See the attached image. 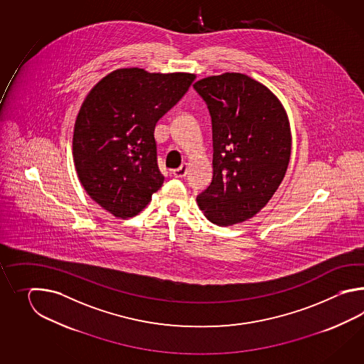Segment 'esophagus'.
Instances as JSON below:
<instances>
[{
	"instance_id": "34e87169",
	"label": "esophagus",
	"mask_w": 364,
	"mask_h": 364,
	"mask_svg": "<svg viewBox=\"0 0 364 364\" xmlns=\"http://www.w3.org/2000/svg\"><path fill=\"white\" fill-rule=\"evenodd\" d=\"M187 169H188L187 164L183 163L181 166H179V168L173 171V176H174V177H177V178H182V177H185L186 173H187Z\"/></svg>"
}]
</instances>
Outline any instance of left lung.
<instances>
[{
  "instance_id": "1",
  "label": "left lung",
  "mask_w": 364,
  "mask_h": 364,
  "mask_svg": "<svg viewBox=\"0 0 364 364\" xmlns=\"http://www.w3.org/2000/svg\"><path fill=\"white\" fill-rule=\"evenodd\" d=\"M193 88L208 105L213 138V178L196 199L199 208L218 226L247 221L287 174V110L268 87L240 73L203 77Z\"/></svg>"
}]
</instances>
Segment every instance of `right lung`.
I'll list each match as a JSON object with an SVG mask.
<instances>
[{"mask_svg": "<svg viewBox=\"0 0 364 364\" xmlns=\"http://www.w3.org/2000/svg\"><path fill=\"white\" fill-rule=\"evenodd\" d=\"M196 75L112 71L79 109L73 157L85 193L117 218L136 216L163 186L157 166V121L178 102Z\"/></svg>", "mask_w": 364, "mask_h": 364, "instance_id": "right-lung-1", "label": "right lung"}]
</instances>
